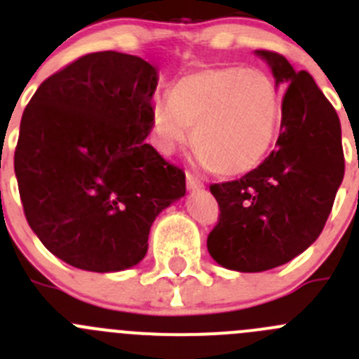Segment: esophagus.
<instances>
[{
  "label": "esophagus",
  "instance_id": "1",
  "mask_svg": "<svg viewBox=\"0 0 359 359\" xmlns=\"http://www.w3.org/2000/svg\"><path fill=\"white\" fill-rule=\"evenodd\" d=\"M186 184L189 191H195V189H202L203 187V184L195 175H191V173H186Z\"/></svg>",
  "mask_w": 359,
  "mask_h": 359
}]
</instances>
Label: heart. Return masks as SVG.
I'll list each match as a JSON object with an SVG mask.
<instances>
[{
    "label": "heart",
    "mask_w": 359,
    "mask_h": 359,
    "mask_svg": "<svg viewBox=\"0 0 359 359\" xmlns=\"http://www.w3.org/2000/svg\"><path fill=\"white\" fill-rule=\"evenodd\" d=\"M283 118V93L256 67H205L184 75L154 105L157 147L170 154L191 137L205 166L225 177L256 170Z\"/></svg>",
    "instance_id": "b5f03b06"
}]
</instances>
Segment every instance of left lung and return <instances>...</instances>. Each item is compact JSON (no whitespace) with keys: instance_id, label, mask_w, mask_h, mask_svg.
<instances>
[{"instance_id":"left-lung-1","label":"left lung","mask_w":359,"mask_h":359,"mask_svg":"<svg viewBox=\"0 0 359 359\" xmlns=\"http://www.w3.org/2000/svg\"><path fill=\"white\" fill-rule=\"evenodd\" d=\"M254 53L286 91L277 148L240 180L212 184L219 219L208 238L216 263L248 273L280 266L315 243L345 172L340 119L313 76L279 53Z\"/></svg>"}]
</instances>
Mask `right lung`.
Instances as JSON below:
<instances>
[{
  "label": "right lung",
  "mask_w": 359,
  "mask_h": 359,
  "mask_svg": "<svg viewBox=\"0 0 359 359\" xmlns=\"http://www.w3.org/2000/svg\"><path fill=\"white\" fill-rule=\"evenodd\" d=\"M159 75L141 57L98 51L44 80L21 118L14 170L28 225L44 247L87 272L140 263L186 175L147 137Z\"/></svg>",
  "instance_id": "obj_1"
}]
</instances>
